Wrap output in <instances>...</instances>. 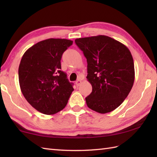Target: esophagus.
Listing matches in <instances>:
<instances>
[{"instance_id": "1", "label": "esophagus", "mask_w": 157, "mask_h": 157, "mask_svg": "<svg viewBox=\"0 0 157 157\" xmlns=\"http://www.w3.org/2000/svg\"><path fill=\"white\" fill-rule=\"evenodd\" d=\"M81 83H82V81L80 80V79H78V80L75 82V84H76L77 86H79V85L81 84Z\"/></svg>"}]
</instances>
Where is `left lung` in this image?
<instances>
[{
	"label": "left lung",
	"mask_w": 157,
	"mask_h": 157,
	"mask_svg": "<svg viewBox=\"0 0 157 157\" xmlns=\"http://www.w3.org/2000/svg\"><path fill=\"white\" fill-rule=\"evenodd\" d=\"M87 59L86 78L92 87L86 98L88 107L99 113L113 111L131 91L135 71L132 55L127 46L106 36L75 39Z\"/></svg>",
	"instance_id": "1"
}]
</instances>
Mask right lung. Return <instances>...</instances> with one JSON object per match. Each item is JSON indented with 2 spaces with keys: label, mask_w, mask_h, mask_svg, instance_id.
I'll return each mask as SVG.
<instances>
[{
  "label": "right lung",
  "mask_w": 157,
  "mask_h": 157,
  "mask_svg": "<svg viewBox=\"0 0 157 157\" xmlns=\"http://www.w3.org/2000/svg\"><path fill=\"white\" fill-rule=\"evenodd\" d=\"M73 41L50 38L36 43L23 54L19 66L20 88L33 107L45 115H53L67 104L73 83L61 71V60Z\"/></svg>",
  "instance_id": "add662e5"
}]
</instances>
